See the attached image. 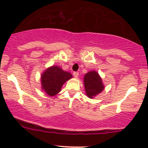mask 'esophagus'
<instances>
[{
	"mask_svg": "<svg viewBox=\"0 0 148 148\" xmlns=\"http://www.w3.org/2000/svg\"><path fill=\"white\" fill-rule=\"evenodd\" d=\"M73 74H74V77H75V78H77V77H79V72H77V71H74V72L73 73Z\"/></svg>",
	"mask_w": 148,
	"mask_h": 148,
	"instance_id": "obj_1",
	"label": "esophagus"
}]
</instances>
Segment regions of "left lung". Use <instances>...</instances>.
I'll list each match as a JSON object with an SVG mask.
<instances>
[{
	"label": "left lung",
	"mask_w": 148,
	"mask_h": 148,
	"mask_svg": "<svg viewBox=\"0 0 148 148\" xmlns=\"http://www.w3.org/2000/svg\"><path fill=\"white\" fill-rule=\"evenodd\" d=\"M86 94L89 98H93L104 89L102 79L97 72L92 71L85 74L84 78Z\"/></svg>",
	"instance_id": "obj_1"
}]
</instances>
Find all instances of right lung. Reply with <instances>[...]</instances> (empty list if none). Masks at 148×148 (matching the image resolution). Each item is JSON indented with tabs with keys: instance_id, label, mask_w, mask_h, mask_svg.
<instances>
[{
	"instance_id": "obj_1",
	"label": "right lung",
	"mask_w": 148,
	"mask_h": 148,
	"mask_svg": "<svg viewBox=\"0 0 148 148\" xmlns=\"http://www.w3.org/2000/svg\"><path fill=\"white\" fill-rule=\"evenodd\" d=\"M72 77L70 73L64 71L59 66L47 69L41 76L42 89L49 96H54L59 93L65 82Z\"/></svg>"
}]
</instances>
